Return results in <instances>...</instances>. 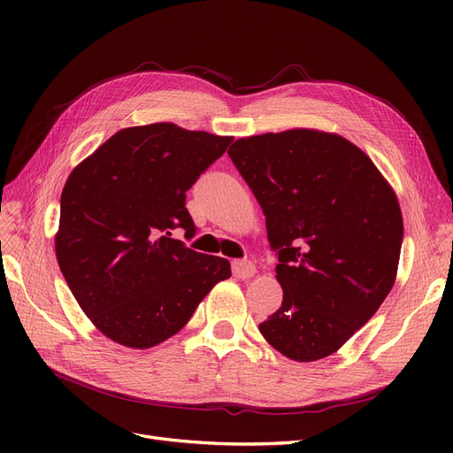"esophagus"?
I'll list each match as a JSON object with an SVG mask.
<instances>
[{
  "label": "esophagus",
  "instance_id": "1",
  "mask_svg": "<svg viewBox=\"0 0 453 453\" xmlns=\"http://www.w3.org/2000/svg\"><path fill=\"white\" fill-rule=\"evenodd\" d=\"M255 272H257V268L251 260H234V263H232V273H234V276L240 280L251 278Z\"/></svg>",
  "mask_w": 453,
  "mask_h": 453
}]
</instances>
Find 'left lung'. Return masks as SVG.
I'll use <instances>...</instances> for the list:
<instances>
[{"instance_id":"obj_1","label":"left lung","mask_w":453,"mask_h":453,"mask_svg":"<svg viewBox=\"0 0 453 453\" xmlns=\"http://www.w3.org/2000/svg\"><path fill=\"white\" fill-rule=\"evenodd\" d=\"M228 157L266 215L283 303L258 331L285 357L318 361L372 318L395 283L399 202L374 162L336 134L242 138Z\"/></svg>"}]
</instances>
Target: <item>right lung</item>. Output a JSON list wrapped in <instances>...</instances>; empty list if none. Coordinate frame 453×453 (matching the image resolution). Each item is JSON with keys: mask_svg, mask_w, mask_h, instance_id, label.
<instances>
[{"mask_svg": "<svg viewBox=\"0 0 453 453\" xmlns=\"http://www.w3.org/2000/svg\"><path fill=\"white\" fill-rule=\"evenodd\" d=\"M232 138L170 122L111 135L67 177L57 258L88 319L117 344L145 349L180 333L213 285L223 257L173 238L196 234L187 190Z\"/></svg>", "mask_w": 453, "mask_h": 453, "instance_id": "obj_1", "label": "right lung"}]
</instances>
